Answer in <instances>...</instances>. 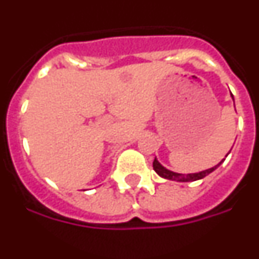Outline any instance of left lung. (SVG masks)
Segmentation results:
<instances>
[{
	"label": "left lung",
	"mask_w": 259,
	"mask_h": 259,
	"mask_svg": "<svg viewBox=\"0 0 259 259\" xmlns=\"http://www.w3.org/2000/svg\"><path fill=\"white\" fill-rule=\"evenodd\" d=\"M232 98H233V96H232ZM228 154H230V153H228ZM227 155H226V157H227ZM224 159H226V158H224ZM224 159H222V161L219 162L217 166L211 167V168H207V170H205V171H201V172H194V174H179V172H174V171L167 170L166 167H163L161 163H159V162L157 161V158H155L154 162H153V168H154L155 172L161 176V178H163V179L175 180V182H183V183L196 182V180L203 179L205 176H207L209 174H211L212 171L217 170V168H218V167L223 163Z\"/></svg>",
	"instance_id": "obj_1"
}]
</instances>
